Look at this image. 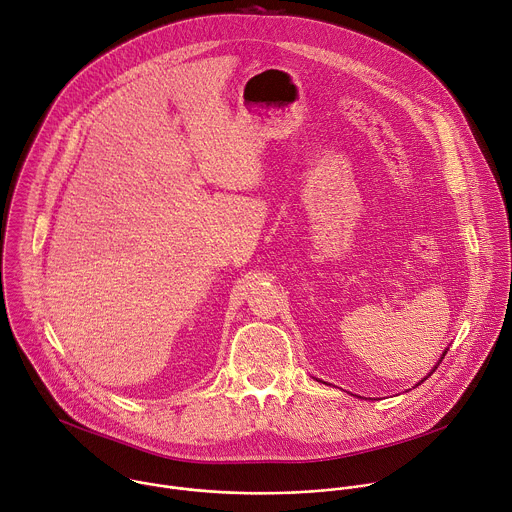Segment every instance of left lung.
Wrapping results in <instances>:
<instances>
[{"instance_id": "obj_1", "label": "left lung", "mask_w": 512, "mask_h": 512, "mask_svg": "<svg viewBox=\"0 0 512 512\" xmlns=\"http://www.w3.org/2000/svg\"><path fill=\"white\" fill-rule=\"evenodd\" d=\"M446 352H448V350H446ZM446 352H444V356H446ZM444 356H442V358H444ZM435 369H437V367H435ZM435 369H433V371H435ZM433 371H431V373H433ZM431 373H429L427 377H431ZM427 377H425V379H427ZM421 383H423V381H421Z\"/></svg>"}]
</instances>
